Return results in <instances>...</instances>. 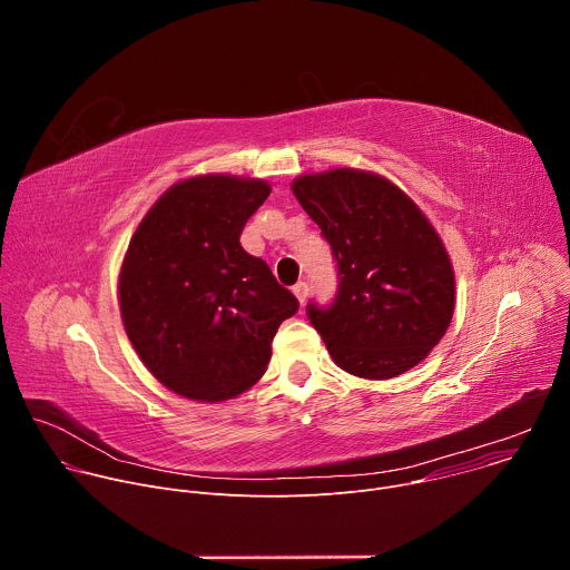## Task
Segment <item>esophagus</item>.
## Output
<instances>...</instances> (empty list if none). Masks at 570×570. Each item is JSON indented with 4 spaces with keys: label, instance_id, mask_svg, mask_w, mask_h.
I'll return each instance as SVG.
<instances>
[{
    "label": "esophagus",
    "instance_id": "obj_1",
    "mask_svg": "<svg viewBox=\"0 0 570 570\" xmlns=\"http://www.w3.org/2000/svg\"><path fill=\"white\" fill-rule=\"evenodd\" d=\"M293 293H295V297H297L299 302H304V299H306V295H308V286H306V282H297V284L293 286Z\"/></svg>",
    "mask_w": 570,
    "mask_h": 570
}]
</instances>
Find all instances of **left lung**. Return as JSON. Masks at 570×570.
Segmentation results:
<instances>
[{"label": "left lung", "instance_id": "obj_1", "mask_svg": "<svg viewBox=\"0 0 570 570\" xmlns=\"http://www.w3.org/2000/svg\"><path fill=\"white\" fill-rule=\"evenodd\" d=\"M293 194L338 268L334 302L306 306L334 363L379 381L415 367L446 334L455 306L451 259L429 218L367 171L302 176Z\"/></svg>", "mask_w": 570, "mask_h": 570}]
</instances>
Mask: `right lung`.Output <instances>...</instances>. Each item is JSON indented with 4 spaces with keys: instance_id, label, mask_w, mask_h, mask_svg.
Returning <instances> with one entry per match:
<instances>
[{
    "instance_id": "add662e5",
    "label": "right lung",
    "mask_w": 570,
    "mask_h": 570,
    "mask_svg": "<svg viewBox=\"0 0 570 570\" xmlns=\"http://www.w3.org/2000/svg\"><path fill=\"white\" fill-rule=\"evenodd\" d=\"M271 196L264 180L198 176L144 216L119 273L126 334L150 374L176 394L225 401L266 372L297 297L240 232Z\"/></svg>"
}]
</instances>
